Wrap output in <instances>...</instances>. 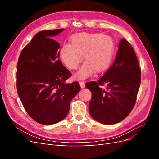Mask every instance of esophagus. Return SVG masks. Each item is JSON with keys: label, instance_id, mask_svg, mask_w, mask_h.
<instances>
[{"label": "esophagus", "instance_id": "esophagus-1", "mask_svg": "<svg viewBox=\"0 0 159 159\" xmlns=\"http://www.w3.org/2000/svg\"><path fill=\"white\" fill-rule=\"evenodd\" d=\"M79 83H80V87L81 88H85V82L84 81H79Z\"/></svg>", "mask_w": 159, "mask_h": 159}]
</instances>
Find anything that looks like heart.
<instances>
[{"label": "heart", "instance_id": "1", "mask_svg": "<svg viewBox=\"0 0 159 159\" xmlns=\"http://www.w3.org/2000/svg\"><path fill=\"white\" fill-rule=\"evenodd\" d=\"M71 45L64 44L60 50V57L70 69H76L84 58L86 61L75 74L79 79L86 78L94 70L102 72L107 69L115 50L111 37L103 34H80L71 38Z\"/></svg>", "mask_w": 159, "mask_h": 159}]
</instances>
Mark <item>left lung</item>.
Here are the masks:
<instances>
[{"label":"left lung","instance_id":"8db88e82","mask_svg":"<svg viewBox=\"0 0 159 159\" xmlns=\"http://www.w3.org/2000/svg\"><path fill=\"white\" fill-rule=\"evenodd\" d=\"M141 84V68L129 42L121 39L112 66L97 81L85 84L92 94L89 111L98 122L112 125L133 109Z\"/></svg>","mask_w":159,"mask_h":159}]
</instances>
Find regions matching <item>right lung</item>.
Here are the masks:
<instances>
[{
    "label": "right lung",
    "mask_w": 159,
    "mask_h": 159,
    "mask_svg": "<svg viewBox=\"0 0 159 159\" xmlns=\"http://www.w3.org/2000/svg\"><path fill=\"white\" fill-rule=\"evenodd\" d=\"M64 29L37 33L22 50L16 71L17 92L26 111L38 123L50 125L68 115L70 104L81 89L59 60L60 44L50 38Z\"/></svg>",
    "instance_id": "1"
}]
</instances>
